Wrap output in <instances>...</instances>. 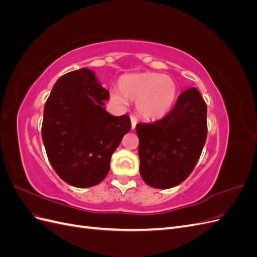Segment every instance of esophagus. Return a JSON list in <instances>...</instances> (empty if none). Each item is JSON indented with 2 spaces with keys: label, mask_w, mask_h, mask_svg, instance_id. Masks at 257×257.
Returning a JSON list of instances; mask_svg holds the SVG:
<instances>
[{
  "label": "esophagus",
  "mask_w": 257,
  "mask_h": 257,
  "mask_svg": "<svg viewBox=\"0 0 257 257\" xmlns=\"http://www.w3.org/2000/svg\"><path fill=\"white\" fill-rule=\"evenodd\" d=\"M131 122H132V128H135L136 124H137V118L135 115H131Z\"/></svg>",
  "instance_id": "34e87169"
}]
</instances>
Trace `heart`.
Wrapping results in <instances>:
<instances>
[{
  "mask_svg": "<svg viewBox=\"0 0 257 257\" xmlns=\"http://www.w3.org/2000/svg\"><path fill=\"white\" fill-rule=\"evenodd\" d=\"M118 87L119 91L114 90L111 97L122 104L125 99L136 102L138 113L147 120L165 116L175 104L178 93V85L172 77L157 73L123 75Z\"/></svg>",
  "mask_w": 257,
  "mask_h": 257,
  "instance_id": "obj_1",
  "label": "heart"
}]
</instances>
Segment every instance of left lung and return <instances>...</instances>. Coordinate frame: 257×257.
<instances>
[{
  "mask_svg": "<svg viewBox=\"0 0 257 257\" xmlns=\"http://www.w3.org/2000/svg\"><path fill=\"white\" fill-rule=\"evenodd\" d=\"M139 172L155 189H169L190 176L207 139V105L196 88L179 95L164 118L138 123Z\"/></svg>",
  "mask_w": 257,
  "mask_h": 257,
  "instance_id": "obj_1",
  "label": "left lung"
}]
</instances>
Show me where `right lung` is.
Listing matches in <instances>:
<instances>
[{
	"label": "right lung",
	"mask_w": 257,
	"mask_h": 257,
	"mask_svg": "<svg viewBox=\"0 0 257 257\" xmlns=\"http://www.w3.org/2000/svg\"><path fill=\"white\" fill-rule=\"evenodd\" d=\"M109 92L88 68L69 72L54 83L45 104L43 143L51 166L76 188L102 182L110 159L132 125L127 114L111 115L104 108Z\"/></svg>",
	"instance_id": "obj_1"
}]
</instances>
